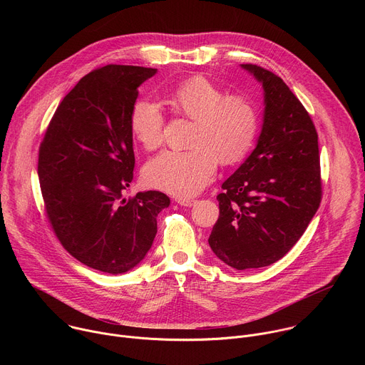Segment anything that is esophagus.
Here are the masks:
<instances>
[{
    "label": "esophagus",
    "instance_id": "34e87169",
    "mask_svg": "<svg viewBox=\"0 0 365 365\" xmlns=\"http://www.w3.org/2000/svg\"><path fill=\"white\" fill-rule=\"evenodd\" d=\"M176 202H178L179 205H182V206H193V205L196 203L195 199H182V197H178Z\"/></svg>",
    "mask_w": 365,
    "mask_h": 365
}]
</instances>
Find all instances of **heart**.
Instances as JSON below:
<instances>
[{
	"mask_svg": "<svg viewBox=\"0 0 365 365\" xmlns=\"http://www.w3.org/2000/svg\"><path fill=\"white\" fill-rule=\"evenodd\" d=\"M172 106L195 121L189 150H166L150 159L143 170L144 182L178 197L197 195L224 165L241 162L258 133V113L242 95H227L210 81L189 79L172 95ZM163 113L158 103L141 99L134 103L130 128L147 150L163 141Z\"/></svg>",
	"mask_w": 365,
	"mask_h": 365,
	"instance_id": "1",
	"label": "heart"
}]
</instances>
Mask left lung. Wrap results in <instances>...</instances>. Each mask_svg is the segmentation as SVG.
Returning a JSON list of instances; mask_svg holds the SVG:
<instances>
[{"label": "left lung", "mask_w": 365, "mask_h": 365, "mask_svg": "<svg viewBox=\"0 0 365 365\" xmlns=\"http://www.w3.org/2000/svg\"><path fill=\"white\" fill-rule=\"evenodd\" d=\"M264 89L258 141L217 196L220 218L210 242L237 270L266 267L284 257L306 231L322 199L318 133L282 78L241 65Z\"/></svg>", "instance_id": "1"}]
</instances>
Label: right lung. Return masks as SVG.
Wrapping results in <instances>:
<instances>
[{
  "instance_id": "1",
  "label": "right lung",
  "mask_w": 365,
  "mask_h": 365,
  "mask_svg": "<svg viewBox=\"0 0 365 365\" xmlns=\"http://www.w3.org/2000/svg\"><path fill=\"white\" fill-rule=\"evenodd\" d=\"M158 69L107 65L63 98L38 150L37 173L48 222L65 250L110 274L134 269L170 205L159 190L123 197L134 170L130 115L138 86Z\"/></svg>"
}]
</instances>
